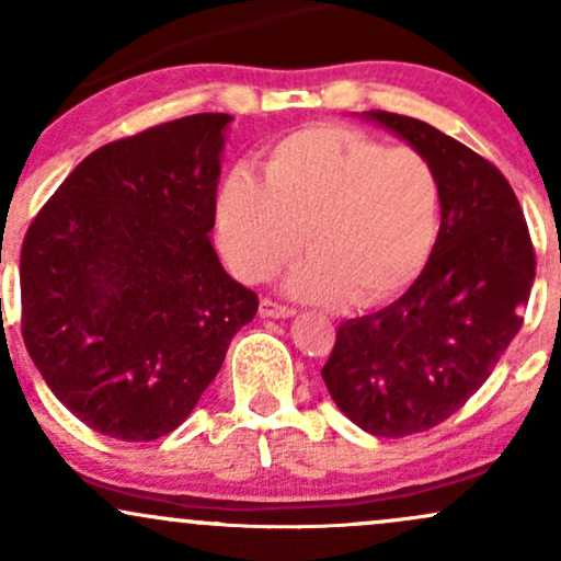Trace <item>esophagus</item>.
Returning a JSON list of instances; mask_svg holds the SVG:
<instances>
[{
	"instance_id": "esophagus-1",
	"label": "esophagus",
	"mask_w": 561,
	"mask_h": 561,
	"mask_svg": "<svg viewBox=\"0 0 561 561\" xmlns=\"http://www.w3.org/2000/svg\"><path fill=\"white\" fill-rule=\"evenodd\" d=\"M261 317L263 319H289V317H295V308L279 306V302L266 298V300H261Z\"/></svg>"
}]
</instances>
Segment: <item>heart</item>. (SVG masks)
I'll return each mask as SVG.
<instances>
[{
	"label": "heart",
	"mask_w": 561,
	"mask_h": 561,
	"mask_svg": "<svg viewBox=\"0 0 561 561\" xmlns=\"http://www.w3.org/2000/svg\"><path fill=\"white\" fill-rule=\"evenodd\" d=\"M440 229V184L430 160L351 126L298 128L268 147L263 182L224 179L218 248L244 282H266L302 248L289 276L298 298L382 306L414 282Z\"/></svg>",
	"instance_id": "b5f03b06"
}]
</instances>
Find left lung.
<instances>
[{"mask_svg":"<svg viewBox=\"0 0 561 561\" xmlns=\"http://www.w3.org/2000/svg\"><path fill=\"white\" fill-rule=\"evenodd\" d=\"M362 118L430 160L440 231L401 298L340 324L321 377L353 424L403 437L446 422L491 377L523 327L536 253L519 199L493 163L409 115Z\"/></svg>","mask_w":561,"mask_h":561,"instance_id":"left-lung-1","label":"left lung"}]
</instances>
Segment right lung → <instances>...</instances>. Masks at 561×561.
<instances>
[{
  "mask_svg": "<svg viewBox=\"0 0 561 561\" xmlns=\"http://www.w3.org/2000/svg\"><path fill=\"white\" fill-rule=\"evenodd\" d=\"M229 124L197 113L100 147L28 227L25 347L94 433L141 443L176 430L259 311L210 244Z\"/></svg>",
  "mask_w": 561,
  "mask_h": 561,
  "instance_id": "1",
  "label": "right lung"
}]
</instances>
